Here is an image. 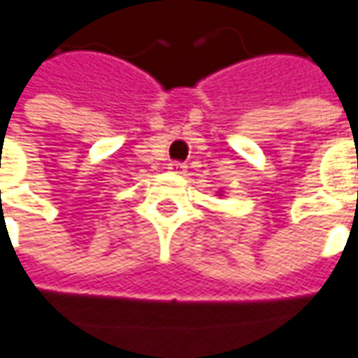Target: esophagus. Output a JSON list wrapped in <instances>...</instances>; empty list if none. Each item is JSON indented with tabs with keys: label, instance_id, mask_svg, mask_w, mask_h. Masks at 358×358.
Here are the masks:
<instances>
[{
	"label": "esophagus",
	"instance_id": "34e87169",
	"mask_svg": "<svg viewBox=\"0 0 358 358\" xmlns=\"http://www.w3.org/2000/svg\"><path fill=\"white\" fill-rule=\"evenodd\" d=\"M168 170H170L172 174H184V172H186V166L182 162H172L168 166Z\"/></svg>",
	"mask_w": 358,
	"mask_h": 358
}]
</instances>
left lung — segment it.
Wrapping results in <instances>:
<instances>
[{
    "label": "left lung",
    "instance_id": "obj_1",
    "mask_svg": "<svg viewBox=\"0 0 358 358\" xmlns=\"http://www.w3.org/2000/svg\"><path fill=\"white\" fill-rule=\"evenodd\" d=\"M218 194H220V192H218Z\"/></svg>",
    "mask_w": 358,
    "mask_h": 358
}]
</instances>
